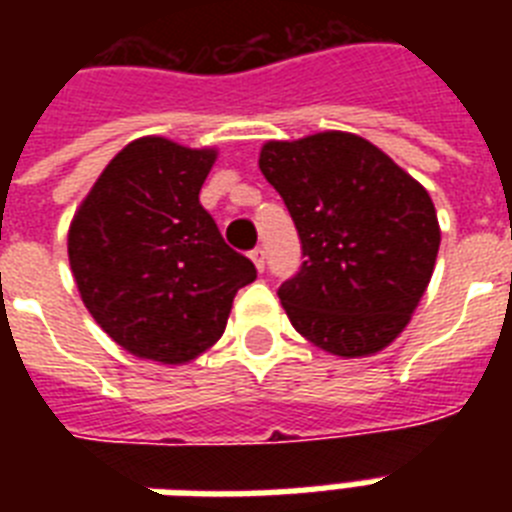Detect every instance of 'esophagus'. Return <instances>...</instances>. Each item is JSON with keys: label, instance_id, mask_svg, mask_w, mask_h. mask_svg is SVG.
I'll use <instances>...</instances> for the list:
<instances>
[{"label": "esophagus", "instance_id": "1", "mask_svg": "<svg viewBox=\"0 0 512 512\" xmlns=\"http://www.w3.org/2000/svg\"><path fill=\"white\" fill-rule=\"evenodd\" d=\"M249 257H252V263H255V268L260 273L265 271V249L263 247H255L252 252H249Z\"/></svg>", "mask_w": 512, "mask_h": 512}]
</instances>
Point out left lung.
Masks as SVG:
<instances>
[{"label": "left lung", "instance_id": "left-lung-1", "mask_svg": "<svg viewBox=\"0 0 512 512\" xmlns=\"http://www.w3.org/2000/svg\"><path fill=\"white\" fill-rule=\"evenodd\" d=\"M260 170L303 244L300 271L279 287L292 327L345 358L396 340L428 287L441 244L428 191L350 132L265 143Z\"/></svg>", "mask_w": 512, "mask_h": 512}]
</instances>
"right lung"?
Segmentation results:
<instances>
[{
    "instance_id": "right-lung-1",
    "label": "right lung",
    "mask_w": 512,
    "mask_h": 512,
    "mask_svg": "<svg viewBox=\"0 0 512 512\" xmlns=\"http://www.w3.org/2000/svg\"><path fill=\"white\" fill-rule=\"evenodd\" d=\"M215 151L143 138L111 159L68 231L87 311L132 356L185 364L220 340L233 297L257 279L199 191Z\"/></svg>"
}]
</instances>
